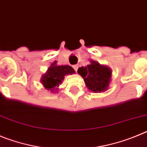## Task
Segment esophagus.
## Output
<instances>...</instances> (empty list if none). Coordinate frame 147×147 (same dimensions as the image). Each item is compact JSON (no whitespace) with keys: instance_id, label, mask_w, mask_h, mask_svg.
Here are the masks:
<instances>
[{"instance_id":"obj_1","label":"esophagus","mask_w":147,"mask_h":147,"mask_svg":"<svg viewBox=\"0 0 147 147\" xmlns=\"http://www.w3.org/2000/svg\"><path fill=\"white\" fill-rule=\"evenodd\" d=\"M73 68L75 70V72H77V70H78V65H74L73 66Z\"/></svg>"}]
</instances>
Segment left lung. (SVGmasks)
<instances>
[{
	"label": "left lung",
	"mask_w": 147,
	"mask_h": 147,
	"mask_svg": "<svg viewBox=\"0 0 147 147\" xmlns=\"http://www.w3.org/2000/svg\"><path fill=\"white\" fill-rule=\"evenodd\" d=\"M90 62L91 64L86 67H79L78 73L81 75L89 91L95 93L105 92L111 81V69L95 61Z\"/></svg>",
	"instance_id": "1"
}]
</instances>
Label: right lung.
Wrapping results in <instances>:
<instances>
[{
	"instance_id": "right-lung-1",
	"label": "right lung",
	"mask_w": 147,
	"mask_h": 147,
	"mask_svg": "<svg viewBox=\"0 0 147 147\" xmlns=\"http://www.w3.org/2000/svg\"><path fill=\"white\" fill-rule=\"evenodd\" d=\"M75 73V71L72 67L58 65L57 61H55L48 67L45 73L42 75L40 81L45 89L50 90L52 93H56L59 90L58 87L62 83L64 77Z\"/></svg>"
}]
</instances>
